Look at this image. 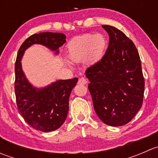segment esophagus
I'll return each instance as SVG.
<instances>
[{
    "label": "esophagus",
    "instance_id": "34e87169",
    "mask_svg": "<svg viewBox=\"0 0 158 158\" xmlns=\"http://www.w3.org/2000/svg\"><path fill=\"white\" fill-rule=\"evenodd\" d=\"M78 83L82 84V85H85V84L87 83L86 79H85V78H84V77L80 78V79H79V81H78Z\"/></svg>",
    "mask_w": 158,
    "mask_h": 158
}]
</instances>
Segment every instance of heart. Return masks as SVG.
Instances as JSON below:
<instances>
[{
	"label": "heart",
	"mask_w": 158,
	"mask_h": 158,
	"mask_svg": "<svg viewBox=\"0 0 158 158\" xmlns=\"http://www.w3.org/2000/svg\"><path fill=\"white\" fill-rule=\"evenodd\" d=\"M107 40L101 33H86L73 38L67 45L68 57L73 62L86 60L94 64L102 60L106 49Z\"/></svg>",
	"instance_id": "heart-1"
}]
</instances>
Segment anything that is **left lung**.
Wrapping results in <instances>:
<instances>
[{
  "instance_id": "8db88e82",
  "label": "left lung",
  "mask_w": 158,
  "mask_h": 158,
  "mask_svg": "<svg viewBox=\"0 0 158 158\" xmlns=\"http://www.w3.org/2000/svg\"><path fill=\"white\" fill-rule=\"evenodd\" d=\"M109 36L104 56L85 71L97 115L106 125L122 126L141 108L144 79L138 49L126 35L102 25Z\"/></svg>"
}]
</instances>
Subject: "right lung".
Segmentation results:
<instances>
[{
	"label": "right lung",
	"instance_id": "obj_1",
	"mask_svg": "<svg viewBox=\"0 0 158 158\" xmlns=\"http://www.w3.org/2000/svg\"><path fill=\"white\" fill-rule=\"evenodd\" d=\"M66 42V36L61 33H35L23 43L17 53L14 82L17 109L32 128L40 131H55L64 123L69 111L70 93L78 78L60 79L44 88H36L25 76L21 66L22 57L25 50L33 44L45 46L57 55L59 48Z\"/></svg>",
	"mask_w": 158,
	"mask_h": 158
}]
</instances>
